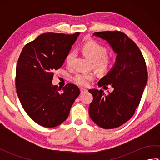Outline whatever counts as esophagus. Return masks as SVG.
Instances as JSON below:
<instances>
[{
	"instance_id": "1",
	"label": "esophagus",
	"mask_w": 160,
	"mask_h": 160,
	"mask_svg": "<svg viewBox=\"0 0 160 160\" xmlns=\"http://www.w3.org/2000/svg\"><path fill=\"white\" fill-rule=\"evenodd\" d=\"M85 92H87V89H84V88H80V93L81 94H82Z\"/></svg>"
}]
</instances>
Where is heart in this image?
<instances>
[{
    "label": "heart",
    "instance_id": "1",
    "mask_svg": "<svg viewBox=\"0 0 160 160\" xmlns=\"http://www.w3.org/2000/svg\"><path fill=\"white\" fill-rule=\"evenodd\" d=\"M82 52L88 58L94 63V67L100 73H106L113 66V60L107 56L108 50L106 47L94 41L86 42L82 47ZM76 56V52L71 51L65 58L67 67L72 66L73 61ZM94 76L91 73H78L73 78V82L78 85L87 86L94 79Z\"/></svg>",
    "mask_w": 160,
    "mask_h": 160
}]
</instances>
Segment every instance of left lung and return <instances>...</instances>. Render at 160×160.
<instances>
[{
  "instance_id": "left-lung-1",
  "label": "left lung",
  "mask_w": 160,
  "mask_h": 160,
  "mask_svg": "<svg viewBox=\"0 0 160 160\" xmlns=\"http://www.w3.org/2000/svg\"><path fill=\"white\" fill-rule=\"evenodd\" d=\"M93 36L107 40L118 55L113 69L98 82L104 89L111 85L113 92L89 90L93 97L89 115L101 128H117L130 120L140 102L148 79L147 65L140 49L125 33L100 32Z\"/></svg>"
}]
</instances>
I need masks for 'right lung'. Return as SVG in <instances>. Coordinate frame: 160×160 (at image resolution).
<instances>
[{
    "mask_svg": "<svg viewBox=\"0 0 160 160\" xmlns=\"http://www.w3.org/2000/svg\"><path fill=\"white\" fill-rule=\"evenodd\" d=\"M80 33H45L27 44L19 56L16 70V92L22 106L37 124L53 128L69 116L80 95L73 84L58 88L52 84L54 71L62 67Z\"/></svg>",
    "mask_w": 160,
    "mask_h": 160,
    "instance_id": "obj_1",
    "label": "right lung"
}]
</instances>
